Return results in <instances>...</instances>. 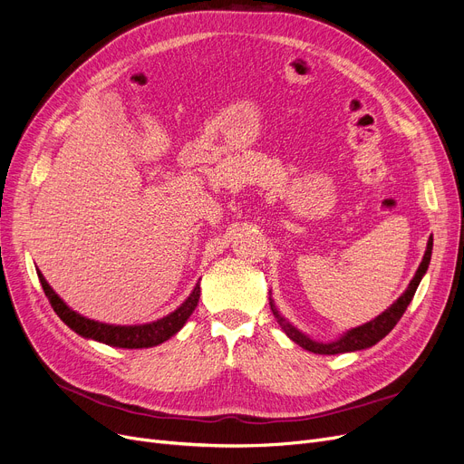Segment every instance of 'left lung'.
Instances as JSON below:
<instances>
[{
    "instance_id": "left-lung-1",
    "label": "left lung",
    "mask_w": 464,
    "mask_h": 464,
    "mask_svg": "<svg viewBox=\"0 0 464 464\" xmlns=\"http://www.w3.org/2000/svg\"><path fill=\"white\" fill-rule=\"evenodd\" d=\"M430 254H432V237H429V242H427V250H425V256H423V261L420 263L418 271H416V276L411 278V282L408 284L404 294L389 306L385 312H382L378 318H374L372 322L364 324L361 327H355L352 331H348L346 334L340 336L338 340H334V343H315V340L308 338L306 334H303L299 329H295L294 325H291L289 322H285L284 315L276 310V306L273 304V299H271V310L275 314L276 322L280 324V327L284 329V333L294 340L295 344H299L301 348L312 352V353H322V355H336V353H346V352H357V350H364V348H371L374 346L376 343H380V340L389 334V331H392L397 322L402 318V314L406 312L408 304L411 303L413 299V294H416V289L423 278V275L427 273L429 269V263H430Z\"/></svg>"
}]
</instances>
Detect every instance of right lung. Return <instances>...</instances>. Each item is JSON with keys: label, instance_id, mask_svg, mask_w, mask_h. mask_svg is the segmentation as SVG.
<instances>
[{"label": "right lung", "instance_id": "add662e5", "mask_svg": "<svg viewBox=\"0 0 464 464\" xmlns=\"http://www.w3.org/2000/svg\"><path fill=\"white\" fill-rule=\"evenodd\" d=\"M37 276L41 280V285H43V291H44L48 303H51V306L54 308V312L60 315V320L67 327H71L72 331L84 338L97 340V343H103V344H109L114 348H128V350L152 348V346L165 343V340H169L173 334H177L188 322L195 306H198L199 295H201V287L198 284L193 287L189 297L175 312H170L169 315H165V318H161L158 322L144 324V325H109V324L84 318V315L77 314L75 310H71L56 295V291L48 285V282L44 280V276L39 271H37Z\"/></svg>", "mask_w": 464, "mask_h": 464}]
</instances>
